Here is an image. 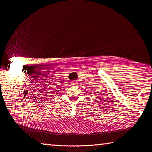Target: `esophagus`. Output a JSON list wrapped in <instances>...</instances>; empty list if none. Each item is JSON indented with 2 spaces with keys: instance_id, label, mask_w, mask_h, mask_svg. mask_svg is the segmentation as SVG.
Wrapping results in <instances>:
<instances>
[{
  "instance_id": "obj_1",
  "label": "esophagus",
  "mask_w": 152,
  "mask_h": 152,
  "mask_svg": "<svg viewBox=\"0 0 152 152\" xmlns=\"http://www.w3.org/2000/svg\"><path fill=\"white\" fill-rule=\"evenodd\" d=\"M71 84H72V85H74V86H75V85H77V82L76 81H72L71 82Z\"/></svg>"
}]
</instances>
